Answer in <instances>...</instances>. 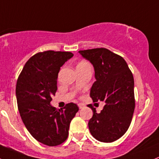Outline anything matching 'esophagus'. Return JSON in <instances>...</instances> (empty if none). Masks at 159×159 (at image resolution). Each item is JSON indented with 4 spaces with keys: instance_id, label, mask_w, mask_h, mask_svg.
Instances as JSON below:
<instances>
[{
    "instance_id": "1",
    "label": "esophagus",
    "mask_w": 159,
    "mask_h": 159,
    "mask_svg": "<svg viewBox=\"0 0 159 159\" xmlns=\"http://www.w3.org/2000/svg\"><path fill=\"white\" fill-rule=\"evenodd\" d=\"M84 105H83V104H80V103L78 104V107H79V108H80V109H81V108H84Z\"/></svg>"
}]
</instances>
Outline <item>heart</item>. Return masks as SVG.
<instances>
[{
  "label": "heart",
  "mask_w": 159,
  "mask_h": 159,
  "mask_svg": "<svg viewBox=\"0 0 159 159\" xmlns=\"http://www.w3.org/2000/svg\"><path fill=\"white\" fill-rule=\"evenodd\" d=\"M85 63H87V62H85V61H82V62H80V64H85Z\"/></svg>",
  "instance_id": "obj_1"
}]
</instances>
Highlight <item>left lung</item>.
I'll use <instances>...</instances> for the list:
<instances>
[{
  "label": "left lung",
  "mask_w": 159,
  "mask_h": 159,
  "mask_svg": "<svg viewBox=\"0 0 159 159\" xmlns=\"http://www.w3.org/2000/svg\"><path fill=\"white\" fill-rule=\"evenodd\" d=\"M94 69L96 81L90 88L93 102L105 103L101 113L93 111L88 126L96 140L110 143L120 138L127 131L135 108L134 76L126 61L106 48L80 51Z\"/></svg>",
  "instance_id": "obj_1"
}]
</instances>
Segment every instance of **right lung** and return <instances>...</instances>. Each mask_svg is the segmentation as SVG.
Segmentation results:
<instances>
[{
  "mask_svg": "<svg viewBox=\"0 0 159 159\" xmlns=\"http://www.w3.org/2000/svg\"><path fill=\"white\" fill-rule=\"evenodd\" d=\"M72 56L66 51L37 53L27 61L17 80L16 93L22 122L37 141L48 146H57L67 139L71 121L79 111L74 103L61 110L51 105L60 69Z\"/></svg>",
  "mask_w": 159,
  "mask_h": 159,
  "instance_id": "right-lung-1",
  "label": "right lung"
}]
</instances>
